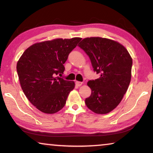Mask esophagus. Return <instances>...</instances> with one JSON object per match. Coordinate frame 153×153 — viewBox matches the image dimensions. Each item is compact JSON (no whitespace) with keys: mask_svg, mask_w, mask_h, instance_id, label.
<instances>
[{"mask_svg":"<svg viewBox=\"0 0 153 153\" xmlns=\"http://www.w3.org/2000/svg\"><path fill=\"white\" fill-rule=\"evenodd\" d=\"M75 83H76V86H81L82 84H83V83H82V82H80V81H76V82H75Z\"/></svg>","mask_w":153,"mask_h":153,"instance_id":"esophagus-1","label":"esophagus"}]
</instances>
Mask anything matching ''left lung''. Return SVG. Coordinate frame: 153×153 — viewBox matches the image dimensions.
Returning <instances> with one entry per match:
<instances>
[{"instance_id":"1","label":"left lung","mask_w":153,"mask_h":153,"mask_svg":"<svg viewBox=\"0 0 153 153\" xmlns=\"http://www.w3.org/2000/svg\"><path fill=\"white\" fill-rule=\"evenodd\" d=\"M78 45L89 56L94 71L100 75L88 82L92 93L85 103L95 113L107 114L119 105L127 91L132 59L122 45L110 39L85 38Z\"/></svg>"}]
</instances>
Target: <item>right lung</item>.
I'll list each match as a JSON object with an SVG mask.
<instances>
[{"label":"right lung","mask_w":153,"mask_h":153,"mask_svg":"<svg viewBox=\"0 0 153 153\" xmlns=\"http://www.w3.org/2000/svg\"><path fill=\"white\" fill-rule=\"evenodd\" d=\"M81 38L57 39L28 48L16 65L18 76L25 96L40 111L54 114L65 105L74 83L62 77L70 53Z\"/></svg>","instance_id":"right-lung-1"}]
</instances>
